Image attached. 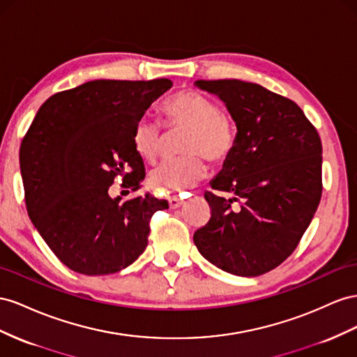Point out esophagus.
<instances>
[{
	"instance_id": "1",
	"label": "esophagus",
	"mask_w": 357,
	"mask_h": 357,
	"mask_svg": "<svg viewBox=\"0 0 357 357\" xmlns=\"http://www.w3.org/2000/svg\"><path fill=\"white\" fill-rule=\"evenodd\" d=\"M168 204H169V208H178L180 206H183V199H180L178 197H169Z\"/></svg>"
}]
</instances>
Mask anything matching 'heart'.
Here are the masks:
<instances>
[{
  "mask_svg": "<svg viewBox=\"0 0 357 357\" xmlns=\"http://www.w3.org/2000/svg\"><path fill=\"white\" fill-rule=\"evenodd\" d=\"M162 115L169 132L186 130L180 150L185 155L162 162L151 171L153 186L163 190H188L206 176L204 159L222 162L233 149L234 132L218 103L195 90L178 91L162 105ZM165 133L156 123L141 120L133 132L138 155L155 163L163 149Z\"/></svg>",
  "mask_w": 357,
  "mask_h": 357,
  "instance_id": "b5f03b06",
  "label": "heart"
}]
</instances>
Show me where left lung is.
I'll return each instance as SVG.
<instances>
[{
  "instance_id": "obj_1",
  "label": "left lung",
  "mask_w": 357,
  "mask_h": 357,
  "mask_svg": "<svg viewBox=\"0 0 357 357\" xmlns=\"http://www.w3.org/2000/svg\"><path fill=\"white\" fill-rule=\"evenodd\" d=\"M218 96L237 135L206 192L208 222L194 243L207 261L237 276H258L293 254L321 198V141L297 105L238 79L197 81Z\"/></svg>"
}]
</instances>
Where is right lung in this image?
I'll return each mask as SVG.
<instances>
[{
    "instance_id": "obj_1",
    "label": "right lung",
    "mask_w": 357,
    "mask_h": 357,
    "mask_svg": "<svg viewBox=\"0 0 357 357\" xmlns=\"http://www.w3.org/2000/svg\"><path fill=\"white\" fill-rule=\"evenodd\" d=\"M167 78L96 79L56 93L37 111L19 151L31 222L60 261L82 275L130 266L149 243L150 219L165 199L137 195L120 202L117 177L132 190L146 177L133 132Z\"/></svg>"
}]
</instances>
